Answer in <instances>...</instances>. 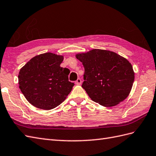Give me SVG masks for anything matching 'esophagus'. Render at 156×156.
Returning <instances> with one entry per match:
<instances>
[{
    "instance_id": "obj_1",
    "label": "esophagus",
    "mask_w": 156,
    "mask_h": 156,
    "mask_svg": "<svg viewBox=\"0 0 156 156\" xmlns=\"http://www.w3.org/2000/svg\"><path fill=\"white\" fill-rule=\"evenodd\" d=\"M75 83L77 85H80L82 83V80L80 78H78L77 80L75 82Z\"/></svg>"
}]
</instances>
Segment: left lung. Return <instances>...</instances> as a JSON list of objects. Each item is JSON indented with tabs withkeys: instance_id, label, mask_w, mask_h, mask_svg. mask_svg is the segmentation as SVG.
Wrapping results in <instances>:
<instances>
[{
	"instance_id": "8db88e82",
	"label": "left lung",
	"mask_w": 156,
	"mask_h": 156,
	"mask_svg": "<svg viewBox=\"0 0 156 156\" xmlns=\"http://www.w3.org/2000/svg\"><path fill=\"white\" fill-rule=\"evenodd\" d=\"M76 57L84 67L82 87L91 100L113 107L129 96L134 80L133 66L113 51L92 49Z\"/></svg>"
}]
</instances>
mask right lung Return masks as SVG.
Instances as JSON below:
<instances>
[{
    "label": "right lung",
    "instance_id": "right-lung-1",
    "mask_svg": "<svg viewBox=\"0 0 156 156\" xmlns=\"http://www.w3.org/2000/svg\"><path fill=\"white\" fill-rule=\"evenodd\" d=\"M62 55L46 53L35 56L19 72V87L35 107L50 110L58 106L70 94L74 83L69 81L70 70L60 66Z\"/></svg>",
    "mask_w": 156,
    "mask_h": 156
}]
</instances>
